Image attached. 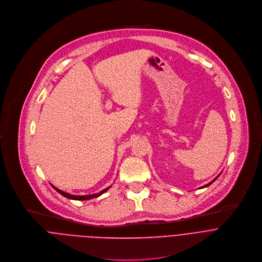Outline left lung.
<instances>
[{
	"mask_svg": "<svg viewBox=\"0 0 262 262\" xmlns=\"http://www.w3.org/2000/svg\"><path fill=\"white\" fill-rule=\"evenodd\" d=\"M219 177H220V174H219V176H218V177H217V178H215V179H214V180H213V181H212V182H211V183H208V184H206V185H205V186H202V187H201V188H205V187H207V186H210V185H211V184H213V183H214V182H215V181H216V180H217V179H218V178H219Z\"/></svg>",
	"mask_w": 262,
	"mask_h": 262,
	"instance_id": "8db88e82",
	"label": "left lung"
}]
</instances>
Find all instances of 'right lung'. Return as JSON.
Masks as SVG:
<instances>
[{"instance_id":"obj_1","label":"right lung","mask_w":262,"mask_h":262,"mask_svg":"<svg viewBox=\"0 0 262 262\" xmlns=\"http://www.w3.org/2000/svg\"><path fill=\"white\" fill-rule=\"evenodd\" d=\"M51 186H52V185H51ZM52 188H54L56 191H58L60 194H62L63 196H65L66 198L74 199V200H89V199H91V198L98 197V196L102 195L103 193H105V192L111 188V186H110V187H107V188H105L104 190H102V191H101V192H99V193L91 194V195H72V194H69V193H67V192H64V191H62V190H60V189H58V188H56V187H54V186H52Z\"/></svg>"}]
</instances>
